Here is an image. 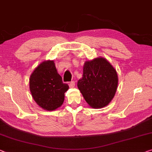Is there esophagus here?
Wrapping results in <instances>:
<instances>
[{
  "mask_svg": "<svg viewBox=\"0 0 152 152\" xmlns=\"http://www.w3.org/2000/svg\"><path fill=\"white\" fill-rule=\"evenodd\" d=\"M69 85L70 88H73V87H75V82L74 81H72L69 83Z\"/></svg>",
  "mask_w": 152,
  "mask_h": 152,
  "instance_id": "34e87169",
  "label": "esophagus"
}]
</instances>
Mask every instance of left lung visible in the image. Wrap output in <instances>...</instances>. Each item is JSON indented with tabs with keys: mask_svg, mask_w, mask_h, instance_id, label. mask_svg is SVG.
<instances>
[{
	"mask_svg": "<svg viewBox=\"0 0 152 152\" xmlns=\"http://www.w3.org/2000/svg\"><path fill=\"white\" fill-rule=\"evenodd\" d=\"M116 70L105 58L99 57L84 63L83 77L77 87L92 108H102L113 99L118 88Z\"/></svg>",
	"mask_w": 152,
	"mask_h": 152,
	"instance_id": "obj_1",
	"label": "left lung"
}]
</instances>
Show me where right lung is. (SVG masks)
<instances>
[{"instance_id": "add662e5", "label": "right lung", "mask_w": 152, "mask_h": 152, "mask_svg": "<svg viewBox=\"0 0 152 152\" xmlns=\"http://www.w3.org/2000/svg\"><path fill=\"white\" fill-rule=\"evenodd\" d=\"M29 83L34 101L48 111H53L62 105L64 93L69 88L62 82L53 60L41 62L30 75Z\"/></svg>"}]
</instances>
